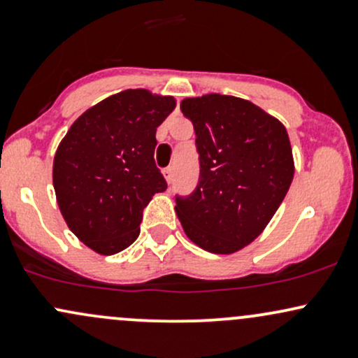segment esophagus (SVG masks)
<instances>
[{"mask_svg":"<svg viewBox=\"0 0 358 358\" xmlns=\"http://www.w3.org/2000/svg\"><path fill=\"white\" fill-rule=\"evenodd\" d=\"M163 176H165L166 183H171V180H173V168L171 166L165 168V170H163Z\"/></svg>","mask_w":358,"mask_h":358,"instance_id":"obj_1","label":"esophagus"}]
</instances>
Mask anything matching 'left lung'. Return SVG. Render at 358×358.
<instances>
[{
  "instance_id": "1",
  "label": "left lung",
  "mask_w": 358,
  "mask_h": 358,
  "mask_svg": "<svg viewBox=\"0 0 358 358\" xmlns=\"http://www.w3.org/2000/svg\"><path fill=\"white\" fill-rule=\"evenodd\" d=\"M193 122L200 182L175 212L193 244L232 254L266 229L294 175L289 136L279 119L248 99L224 94L185 97Z\"/></svg>"
}]
</instances>
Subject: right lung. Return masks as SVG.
Segmentation results:
<instances>
[{"instance_id":"obj_1","label":"right lung","mask_w":358,"mask_h":358,"mask_svg":"<svg viewBox=\"0 0 358 358\" xmlns=\"http://www.w3.org/2000/svg\"><path fill=\"white\" fill-rule=\"evenodd\" d=\"M173 96L127 89L73 121L53 156V188L65 224L94 252L113 256L139 236L143 208L166 182L155 165L156 127Z\"/></svg>"}]
</instances>
